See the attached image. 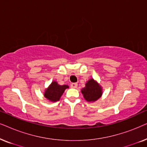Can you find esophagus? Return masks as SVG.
<instances>
[{"mask_svg":"<svg viewBox=\"0 0 147 147\" xmlns=\"http://www.w3.org/2000/svg\"><path fill=\"white\" fill-rule=\"evenodd\" d=\"M78 86V84L77 83H72L71 84V88H76Z\"/></svg>","mask_w":147,"mask_h":147,"instance_id":"34e87169","label":"esophagus"}]
</instances>
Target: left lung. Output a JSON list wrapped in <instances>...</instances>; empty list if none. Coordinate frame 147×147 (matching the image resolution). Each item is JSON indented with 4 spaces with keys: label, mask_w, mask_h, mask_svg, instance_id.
<instances>
[{
    "label": "left lung",
    "mask_w": 147,
    "mask_h": 147,
    "mask_svg": "<svg viewBox=\"0 0 147 147\" xmlns=\"http://www.w3.org/2000/svg\"><path fill=\"white\" fill-rule=\"evenodd\" d=\"M82 93L88 102H94L102 96V88L97 82L91 79L86 83V87L82 88Z\"/></svg>",
    "instance_id": "1"
}]
</instances>
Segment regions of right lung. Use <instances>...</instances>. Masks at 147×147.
<instances>
[{
    "label": "right lung",
    "instance_id": "obj_1",
    "mask_svg": "<svg viewBox=\"0 0 147 147\" xmlns=\"http://www.w3.org/2000/svg\"><path fill=\"white\" fill-rule=\"evenodd\" d=\"M66 88H68V86H60L56 82H53L49 87L46 90L44 96L50 101H58Z\"/></svg>",
    "mask_w": 147,
    "mask_h": 147
}]
</instances>
